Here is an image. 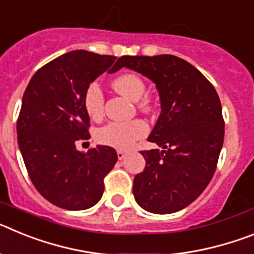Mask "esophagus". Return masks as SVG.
<instances>
[{
	"label": "esophagus",
	"instance_id": "obj_1",
	"mask_svg": "<svg viewBox=\"0 0 254 254\" xmlns=\"http://www.w3.org/2000/svg\"><path fill=\"white\" fill-rule=\"evenodd\" d=\"M117 156H118L120 160H122V159H125L126 156H127V152L122 151V150H118V151H117Z\"/></svg>",
	"mask_w": 254,
	"mask_h": 254
}]
</instances>
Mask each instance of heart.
Returning <instances> with one entry per match:
<instances>
[{"label": "heart", "instance_id": "obj_1", "mask_svg": "<svg viewBox=\"0 0 254 254\" xmlns=\"http://www.w3.org/2000/svg\"><path fill=\"white\" fill-rule=\"evenodd\" d=\"M113 86L120 94L129 100H138L145 94V84L133 73H123L117 76ZM84 107L87 116L93 121H99L104 114V94L98 81L87 85L84 93ZM141 108H146L147 102H142ZM149 132V126L142 120H131L125 122H109L96 131V141L104 146L117 150H128L140 138Z\"/></svg>", "mask_w": 254, "mask_h": 254}]
</instances>
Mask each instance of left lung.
Segmentation results:
<instances>
[{
  "instance_id": "left-lung-1",
  "label": "left lung",
  "mask_w": 254,
  "mask_h": 254,
  "mask_svg": "<svg viewBox=\"0 0 254 254\" xmlns=\"http://www.w3.org/2000/svg\"><path fill=\"white\" fill-rule=\"evenodd\" d=\"M122 67L154 82L161 108L147 140L163 150L141 151L146 167L133 179L134 199L152 214H173L193 202L216 170L225 126L219 95L176 56H123L117 68Z\"/></svg>"
}]
</instances>
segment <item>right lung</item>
<instances>
[{
	"instance_id": "add662e5",
	"label": "right lung",
	"mask_w": 254,
	"mask_h": 254,
	"mask_svg": "<svg viewBox=\"0 0 254 254\" xmlns=\"http://www.w3.org/2000/svg\"><path fill=\"white\" fill-rule=\"evenodd\" d=\"M118 61L112 67L113 56L68 52L38 69L26 86L17 143L34 187L58 207L77 211L96 205L104 192V177L118 160L113 147L98 145L82 152L75 145L90 137L84 107L87 85L105 71H118Z\"/></svg>"
}]
</instances>
